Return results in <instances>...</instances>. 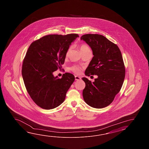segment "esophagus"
Masks as SVG:
<instances>
[{
    "label": "esophagus",
    "instance_id": "esophagus-1",
    "mask_svg": "<svg viewBox=\"0 0 149 149\" xmlns=\"http://www.w3.org/2000/svg\"><path fill=\"white\" fill-rule=\"evenodd\" d=\"M80 79H81V77H80L77 76H75V80H80Z\"/></svg>",
    "mask_w": 149,
    "mask_h": 149
}]
</instances>
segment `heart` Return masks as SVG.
I'll list each match as a JSON object with an SVG mask.
<instances>
[{"mask_svg": "<svg viewBox=\"0 0 149 149\" xmlns=\"http://www.w3.org/2000/svg\"><path fill=\"white\" fill-rule=\"evenodd\" d=\"M79 48H80V50L81 51V52H85V51H90L89 48L88 46L87 45H86V44H81L79 46ZM70 49H69V51ZM72 69L73 70V72L74 73H77V74H79L81 72V69L79 67H77V66H74L73 67Z\"/></svg>", "mask_w": 149, "mask_h": 149, "instance_id": "1", "label": "heart"}]
</instances>
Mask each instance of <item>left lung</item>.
Returning <instances> with one entry per match:
<instances>
[{
    "mask_svg": "<svg viewBox=\"0 0 149 149\" xmlns=\"http://www.w3.org/2000/svg\"><path fill=\"white\" fill-rule=\"evenodd\" d=\"M80 39L88 45L94 55L86 76H97L94 82L82 78L86 84L83 98L93 108H105L113 102L124 82L125 68L121 53L117 45L102 35L86 34Z\"/></svg>",
    "mask_w": 149,
    "mask_h": 149,
    "instance_id": "1",
    "label": "left lung"
}]
</instances>
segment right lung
Wrapping results in <instances>:
<instances>
[{
	"label": "right lung",
	"instance_id": "right-lung-1",
	"mask_svg": "<svg viewBox=\"0 0 149 149\" xmlns=\"http://www.w3.org/2000/svg\"><path fill=\"white\" fill-rule=\"evenodd\" d=\"M77 37V34L47 35L29 46L23 62L22 74L29 94L40 108L54 109L64 101L74 76L65 73L58 78L53 72L61 69L67 52Z\"/></svg>",
	"mask_w": 149,
	"mask_h": 149
}]
</instances>
